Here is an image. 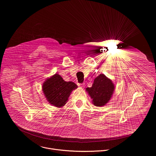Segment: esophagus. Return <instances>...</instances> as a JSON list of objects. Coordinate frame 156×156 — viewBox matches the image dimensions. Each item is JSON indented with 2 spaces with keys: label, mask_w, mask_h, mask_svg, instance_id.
<instances>
[{
  "label": "esophagus",
  "mask_w": 156,
  "mask_h": 156,
  "mask_svg": "<svg viewBox=\"0 0 156 156\" xmlns=\"http://www.w3.org/2000/svg\"><path fill=\"white\" fill-rule=\"evenodd\" d=\"M76 84H77L78 86H81V87H84V84H85L84 83H83L81 84V83H78V82L76 83Z\"/></svg>",
  "instance_id": "esophagus-1"
}]
</instances>
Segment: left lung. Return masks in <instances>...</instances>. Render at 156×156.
<instances>
[{"label":"left lung","instance_id":"left-lung-1","mask_svg":"<svg viewBox=\"0 0 156 156\" xmlns=\"http://www.w3.org/2000/svg\"><path fill=\"white\" fill-rule=\"evenodd\" d=\"M114 88L112 81L104 75L100 74L94 79L92 86L86 88V91L93 99L94 105L100 107L105 105L109 101Z\"/></svg>","mask_w":156,"mask_h":156}]
</instances>
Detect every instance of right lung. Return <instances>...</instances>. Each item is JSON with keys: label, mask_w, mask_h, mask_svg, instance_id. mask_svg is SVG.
<instances>
[{"label": "right lung", "mask_w": 156, "mask_h": 156, "mask_svg": "<svg viewBox=\"0 0 156 156\" xmlns=\"http://www.w3.org/2000/svg\"><path fill=\"white\" fill-rule=\"evenodd\" d=\"M77 87L72 81H65L58 74H55L44 83L42 91L48 102L55 107L63 106L72 91Z\"/></svg>", "instance_id": "add662e5"}]
</instances>
